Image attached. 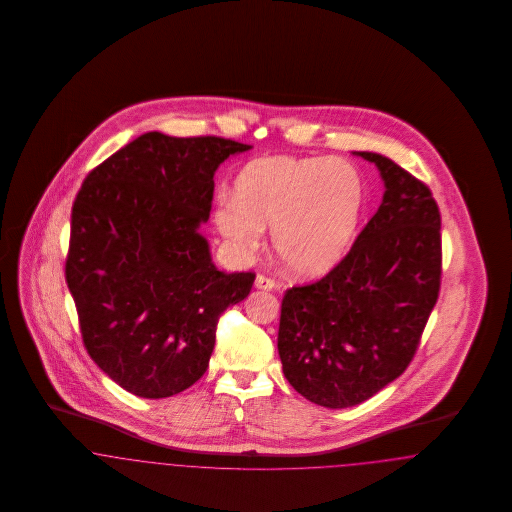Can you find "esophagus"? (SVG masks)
I'll return each instance as SVG.
<instances>
[{"mask_svg": "<svg viewBox=\"0 0 512 512\" xmlns=\"http://www.w3.org/2000/svg\"><path fill=\"white\" fill-rule=\"evenodd\" d=\"M255 286H257L259 290H282V286H280L276 280H272L270 276H265V274H259V276L255 278Z\"/></svg>", "mask_w": 512, "mask_h": 512, "instance_id": "34e87169", "label": "esophagus"}]
</instances>
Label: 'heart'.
I'll use <instances>...</instances> for the list:
<instances>
[{
  "label": "heart",
  "instance_id": "obj_1",
  "mask_svg": "<svg viewBox=\"0 0 512 512\" xmlns=\"http://www.w3.org/2000/svg\"><path fill=\"white\" fill-rule=\"evenodd\" d=\"M365 201L357 169L341 159L267 155L245 165L234 199L215 211L220 234L240 251L261 244L272 226L280 261L297 276L336 267L353 242Z\"/></svg>",
  "mask_w": 512,
  "mask_h": 512
}]
</instances>
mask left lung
<instances>
[{
    "instance_id": "1",
    "label": "left lung",
    "mask_w": 512,
    "mask_h": 512,
    "mask_svg": "<svg viewBox=\"0 0 512 512\" xmlns=\"http://www.w3.org/2000/svg\"><path fill=\"white\" fill-rule=\"evenodd\" d=\"M386 194L326 276L284 293L278 353L305 399L345 409L411 365L441 284V217L430 188L388 157L359 151Z\"/></svg>"
}]
</instances>
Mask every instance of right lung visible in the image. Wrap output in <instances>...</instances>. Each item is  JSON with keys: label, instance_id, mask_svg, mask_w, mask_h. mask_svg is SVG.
<instances>
[{"label": "right lung", "instance_id": "1", "mask_svg": "<svg viewBox=\"0 0 512 512\" xmlns=\"http://www.w3.org/2000/svg\"><path fill=\"white\" fill-rule=\"evenodd\" d=\"M251 146L147 132L86 176L71 213L65 278L84 347L138 397L188 390L205 374L219 318L255 272H222L199 234L215 171Z\"/></svg>", "mask_w": 512, "mask_h": 512}]
</instances>
